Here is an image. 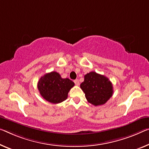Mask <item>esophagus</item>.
Segmentation results:
<instances>
[{
  "instance_id": "obj_1",
  "label": "esophagus",
  "mask_w": 149,
  "mask_h": 149,
  "mask_svg": "<svg viewBox=\"0 0 149 149\" xmlns=\"http://www.w3.org/2000/svg\"><path fill=\"white\" fill-rule=\"evenodd\" d=\"M74 82L75 83V84H76V85H77V86H79V84H80V82H79V81L78 79H76V80H74Z\"/></svg>"
}]
</instances>
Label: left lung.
Wrapping results in <instances>:
<instances>
[{"label":"left lung","instance_id":"obj_1","mask_svg":"<svg viewBox=\"0 0 149 149\" xmlns=\"http://www.w3.org/2000/svg\"><path fill=\"white\" fill-rule=\"evenodd\" d=\"M81 88L88 102L95 106L105 104L113 94V84L108 78L95 72L84 75Z\"/></svg>","mask_w":149,"mask_h":149}]
</instances>
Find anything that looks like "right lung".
<instances>
[{
    "instance_id": "add662e5",
    "label": "right lung",
    "mask_w": 149,
    "mask_h": 149,
    "mask_svg": "<svg viewBox=\"0 0 149 149\" xmlns=\"http://www.w3.org/2000/svg\"><path fill=\"white\" fill-rule=\"evenodd\" d=\"M74 86L69 79H63L55 71L45 74L38 82V89L43 98L49 102L58 104L68 97V93Z\"/></svg>"
}]
</instances>
